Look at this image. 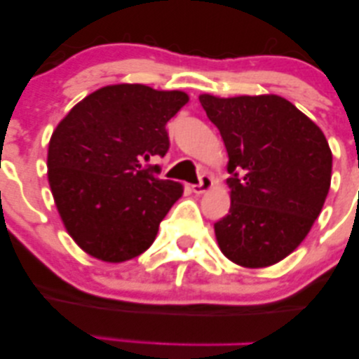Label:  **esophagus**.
Masks as SVG:
<instances>
[{
  "label": "esophagus",
  "mask_w": 359,
  "mask_h": 359,
  "mask_svg": "<svg viewBox=\"0 0 359 359\" xmlns=\"http://www.w3.org/2000/svg\"><path fill=\"white\" fill-rule=\"evenodd\" d=\"M211 187H212V179L209 175L203 174V175H201L199 184L192 185V192L197 194V196H201V194H204L205 191H209V189H211Z\"/></svg>",
  "instance_id": "esophagus-1"
}]
</instances>
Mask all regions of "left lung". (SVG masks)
Segmentation results:
<instances>
[{
  "mask_svg": "<svg viewBox=\"0 0 359 359\" xmlns=\"http://www.w3.org/2000/svg\"><path fill=\"white\" fill-rule=\"evenodd\" d=\"M229 162L231 208L214 222L224 257L270 266L302 243L331 185L332 154L320 128L275 94L199 96Z\"/></svg>",
  "mask_w": 359,
  "mask_h": 359,
  "instance_id": "obj_1",
  "label": "left lung"
}]
</instances>
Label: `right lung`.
I'll return each mask as SVG.
<instances>
[{
    "mask_svg": "<svg viewBox=\"0 0 359 359\" xmlns=\"http://www.w3.org/2000/svg\"><path fill=\"white\" fill-rule=\"evenodd\" d=\"M189 96L143 84L94 90L59 123L48 143V184L65 229L90 257L119 263L150 248L182 185L145 165L163 156L167 121Z\"/></svg>",
    "mask_w": 359,
    "mask_h": 359,
    "instance_id": "add662e5",
    "label": "right lung"
}]
</instances>
